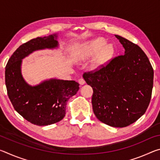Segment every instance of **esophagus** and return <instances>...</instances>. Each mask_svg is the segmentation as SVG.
<instances>
[{"label":"esophagus","mask_w":160,"mask_h":160,"mask_svg":"<svg viewBox=\"0 0 160 160\" xmlns=\"http://www.w3.org/2000/svg\"><path fill=\"white\" fill-rule=\"evenodd\" d=\"M78 82L80 83V85H83L85 83V81L83 79V78H80V79H79V80H78Z\"/></svg>","instance_id":"34e87169"}]
</instances>
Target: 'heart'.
I'll return each mask as SVG.
<instances>
[{"label":"heart","mask_w":160,"mask_h":160,"mask_svg":"<svg viewBox=\"0 0 160 160\" xmlns=\"http://www.w3.org/2000/svg\"><path fill=\"white\" fill-rule=\"evenodd\" d=\"M105 44L106 42L102 38H98L86 43L78 51L75 58L80 61L87 60L98 53L92 63L93 69H98L104 66L114 54V48L112 44L105 46Z\"/></svg>","instance_id":"heart-1"}]
</instances>
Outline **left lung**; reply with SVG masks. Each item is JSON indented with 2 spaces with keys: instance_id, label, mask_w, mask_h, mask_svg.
<instances>
[{
  "instance_id": "obj_1",
  "label": "left lung",
  "mask_w": 160,
  "mask_h": 160,
  "mask_svg": "<svg viewBox=\"0 0 160 160\" xmlns=\"http://www.w3.org/2000/svg\"><path fill=\"white\" fill-rule=\"evenodd\" d=\"M123 55L112 58L83 78L93 89V112L100 121L116 128L126 127L145 113L150 102L154 71L141 48L118 35Z\"/></svg>"
}]
</instances>
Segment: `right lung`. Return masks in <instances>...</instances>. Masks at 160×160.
<instances>
[{
	"mask_svg": "<svg viewBox=\"0 0 160 160\" xmlns=\"http://www.w3.org/2000/svg\"><path fill=\"white\" fill-rule=\"evenodd\" d=\"M57 34L37 37L22 44L5 66V85L16 112L29 122L48 126L61 121L66 115V102L79 90L74 80L50 79L36 86L29 85L21 73L22 60L37 50L55 48Z\"/></svg>",
	"mask_w": 160,
	"mask_h": 160,
	"instance_id": "1",
	"label": "right lung"
}]
</instances>
